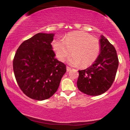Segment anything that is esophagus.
Instances as JSON below:
<instances>
[{
  "label": "esophagus",
  "instance_id": "34e87169",
  "mask_svg": "<svg viewBox=\"0 0 130 130\" xmlns=\"http://www.w3.org/2000/svg\"><path fill=\"white\" fill-rule=\"evenodd\" d=\"M71 70V68L69 67H68V66L67 67V71H70Z\"/></svg>",
  "mask_w": 130,
  "mask_h": 130
}]
</instances>
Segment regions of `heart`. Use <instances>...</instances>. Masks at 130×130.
<instances>
[{
    "mask_svg": "<svg viewBox=\"0 0 130 130\" xmlns=\"http://www.w3.org/2000/svg\"><path fill=\"white\" fill-rule=\"evenodd\" d=\"M52 48L57 58L64 61L71 53L72 55L68 62L72 66L83 68L91 65L98 56L101 45L99 40L87 33L76 31L70 33L63 39H55L52 42Z\"/></svg>",
    "mask_w": 130,
    "mask_h": 130,
    "instance_id": "b5f03b06",
    "label": "heart"
}]
</instances>
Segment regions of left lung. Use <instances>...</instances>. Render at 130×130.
<instances>
[{"mask_svg": "<svg viewBox=\"0 0 130 130\" xmlns=\"http://www.w3.org/2000/svg\"><path fill=\"white\" fill-rule=\"evenodd\" d=\"M99 43L101 50L96 60L87 69L78 71V89L91 96L103 94L111 87L119 65L114 47L102 35Z\"/></svg>", "mask_w": 130, "mask_h": 130, "instance_id": "left-lung-1", "label": "left lung"}]
</instances>
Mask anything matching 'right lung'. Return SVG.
I'll use <instances>...</instances> for the list:
<instances>
[{"label":"right lung","mask_w":130,"mask_h":130,"mask_svg":"<svg viewBox=\"0 0 130 130\" xmlns=\"http://www.w3.org/2000/svg\"><path fill=\"white\" fill-rule=\"evenodd\" d=\"M54 34L38 33L23 42L13 60L17 83L30 98L43 101L58 90L66 66L55 58L51 43Z\"/></svg>","instance_id":"add662e5"}]
</instances>
